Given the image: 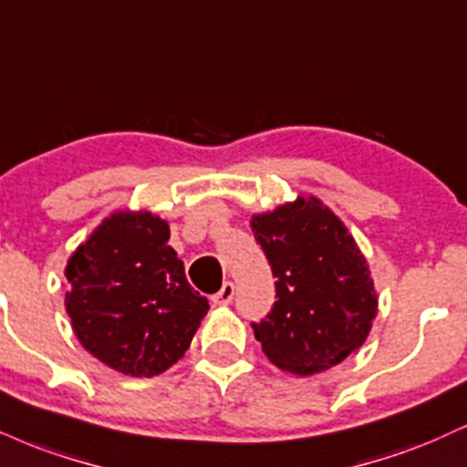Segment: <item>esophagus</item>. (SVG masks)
Returning a JSON list of instances; mask_svg holds the SVG:
<instances>
[{
    "instance_id": "1",
    "label": "esophagus",
    "mask_w": 467,
    "mask_h": 467,
    "mask_svg": "<svg viewBox=\"0 0 467 467\" xmlns=\"http://www.w3.org/2000/svg\"><path fill=\"white\" fill-rule=\"evenodd\" d=\"M233 297H234V285L233 283H223V287L219 289L215 296H213V302H215V305L226 306V305H230V302H233Z\"/></svg>"
}]
</instances>
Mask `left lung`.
Segmentation results:
<instances>
[{
  "label": "left lung",
  "instance_id": "1",
  "mask_svg": "<svg viewBox=\"0 0 467 467\" xmlns=\"http://www.w3.org/2000/svg\"><path fill=\"white\" fill-rule=\"evenodd\" d=\"M276 278V302L252 322L263 352L285 372L311 376L363 346L376 317L368 263L333 211L316 198L252 217Z\"/></svg>",
  "mask_w": 467,
  "mask_h": 467
}]
</instances>
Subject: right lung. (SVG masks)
Instances as JSON below:
<instances>
[{
  "label": "right lung",
  "instance_id": "right-lung-1",
  "mask_svg": "<svg viewBox=\"0 0 467 467\" xmlns=\"http://www.w3.org/2000/svg\"><path fill=\"white\" fill-rule=\"evenodd\" d=\"M170 226L151 213H115L73 252L65 297L95 358L128 376H156L184 357L209 300L187 283Z\"/></svg>",
  "mask_w": 467,
  "mask_h": 467
}]
</instances>
